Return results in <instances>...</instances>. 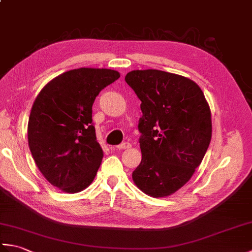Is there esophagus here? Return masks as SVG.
Masks as SVG:
<instances>
[{"instance_id": "esophagus-1", "label": "esophagus", "mask_w": 252, "mask_h": 252, "mask_svg": "<svg viewBox=\"0 0 252 252\" xmlns=\"http://www.w3.org/2000/svg\"><path fill=\"white\" fill-rule=\"evenodd\" d=\"M130 147H131V144L129 142H125V143L120 144V145H118L117 149H127V148H130Z\"/></svg>"}]
</instances>
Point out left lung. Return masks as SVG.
<instances>
[{
    "label": "left lung",
    "mask_w": 252,
    "mask_h": 252,
    "mask_svg": "<svg viewBox=\"0 0 252 252\" xmlns=\"http://www.w3.org/2000/svg\"><path fill=\"white\" fill-rule=\"evenodd\" d=\"M126 82L142 101V161L136 186L152 197L173 194L189 181L211 141V112L201 89L185 77L156 69L133 70Z\"/></svg>",
    "instance_id": "1"
}]
</instances>
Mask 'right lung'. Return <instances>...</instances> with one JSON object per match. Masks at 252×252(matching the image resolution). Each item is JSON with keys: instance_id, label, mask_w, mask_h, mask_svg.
<instances>
[{"instance_id": "1", "label": "right lung", "mask_w": 252, "mask_h": 252, "mask_svg": "<svg viewBox=\"0 0 252 252\" xmlns=\"http://www.w3.org/2000/svg\"><path fill=\"white\" fill-rule=\"evenodd\" d=\"M119 77L111 69H73L36 96L28 122L29 148L41 173L63 191L83 190L97 173L104 154L96 141L92 106Z\"/></svg>"}]
</instances>
